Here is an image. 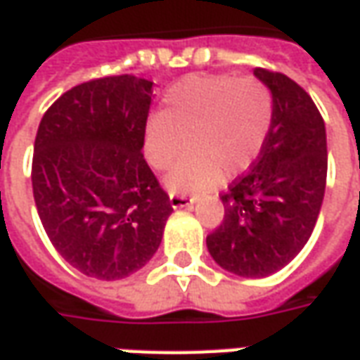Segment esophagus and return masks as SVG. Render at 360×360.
Wrapping results in <instances>:
<instances>
[{
  "label": "esophagus",
  "mask_w": 360,
  "mask_h": 360,
  "mask_svg": "<svg viewBox=\"0 0 360 360\" xmlns=\"http://www.w3.org/2000/svg\"><path fill=\"white\" fill-rule=\"evenodd\" d=\"M169 202H172L173 208H187L195 202V198L187 195H169Z\"/></svg>",
  "instance_id": "34e87169"
}]
</instances>
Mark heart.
I'll list each match as a JSON object with an SVG mask.
<instances>
[{"label":"heart","instance_id":"obj_1","mask_svg":"<svg viewBox=\"0 0 360 360\" xmlns=\"http://www.w3.org/2000/svg\"><path fill=\"white\" fill-rule=\"evenodd\" d=\"M274 117V98L255 77L191 75L175 82L152 115L144 134L146 160L164 172L191 144L165 185L191 195L249 169L264 148Z\"/></svg>","mask_w":360,"mask_h":360}]
</instances>
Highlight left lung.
Masks as SVG:
<instances>
[{
	"label": "left lung",
	"instance_id": "1",
	"mask_svg": "<svg viewBox=\"0 0 360 360\" xmlns=\"http://www.w3.org/2000/svg\"><path fill=\"white\" fill-rule=\"evenodd\" d=\"M274 98L266 144L249 173L221 195L224 221L206 237L212 258L243 278L281 270L307 245L324 200V119L287 75L255 69Z\"/></svg>",
	"mask_w": 360,
	"mask_h": 360
}]
</instances>
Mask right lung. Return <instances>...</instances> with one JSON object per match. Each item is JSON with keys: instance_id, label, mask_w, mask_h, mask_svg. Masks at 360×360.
Returning <instances> with one entry per match:
<instances>
[{"instance_id": "obj_1", "label": "right lung", "mask_w": 360, "mask_h": 360, "mask_svg": "<svg viewBox=\"0 0 360 360\" xmlns=\"http://www.w3.org/2000/svg\"><path fill=\"white\" fill-rule=\"evenodd\" d=\"M152 84L133 75L82 82L51 103L36 133V210L56 250L90 278L141 270L173 212L142 154Z\"/></svg>"}]
</instances>
